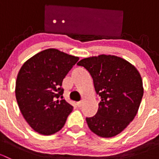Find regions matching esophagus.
I'll return each mask as SVG.
<instances>
[{
  "mask_svg": "<svg viewBox=\"0 0 159 159\" xmlns=\"http://www.w3.org/2000/svg\"><path fill=\"white\" fill-rule=\"evenodd\" d=\"M77 106L78 107V108H80V107H81V105H82V102H77Z\"/></svg>",
  "mask_w": 159,
  "mask_h": 159,
  "instance_id": "esophagus-1",
  "label": "esophagus"
}]
</instances>
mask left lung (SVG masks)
Returning <instances> with one entry per match:
<instances>
[{"label": "left lung", "instance_id": "obj_1", "mask_svg": "<svg viewBox=\"0 0 159 159\" xmlns=\"http://www.w3.org/2000/svg\"><path fill=\"white\" fill-rule=\"evenodd\" d=\"M77 65L89 72L101 97L96 115L86 118L89 129L100 137L117 135L134 119L140 106L144 93L140 74L129 61L114 55L87 57Z\"/></svg>", "mask_w": 159, "mask_h": 159}]
</instances>
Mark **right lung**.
<instances>
[{
  "instance_id": "1",
  "label": "right lung",
  "mask_w": 159,
  "mask_h": 159,
  "mask_svg": "<svg viewBox=\"0 0 159 159\" xmlns=\"http://www.w3.org/2000/svg\"><path fill=\"white\" fill-rule=\"evenodd\" d=\"M79 57L49 48L28 59L17 77L15 95L20 112L35 131L50 135L65 125L73 106L62 98V81Z\"/></svg>"
}]
</instances>
